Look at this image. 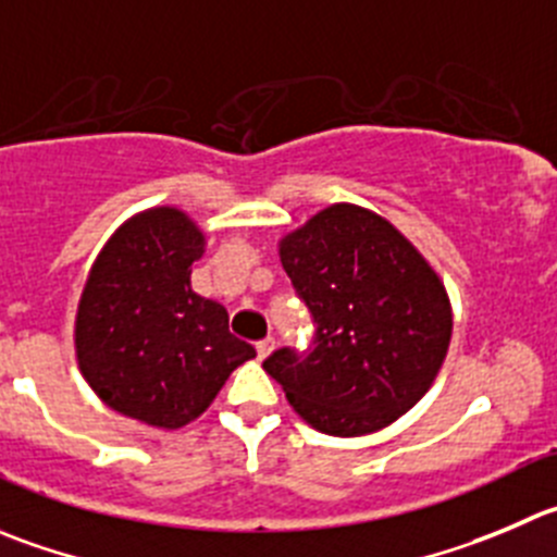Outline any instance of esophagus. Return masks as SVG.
I'll list each match as a JSON object with an SVG mask.
<instances>
[{"label":"esophagus","mask_w":557,"mask_h":557,"mask_svg":"<svg viewBox=\"0 0 557 557\" xmlns=\"http://www.w3.org/2000/svg\"><path fill=\"white\" fill-rule=\"evenodd\" d=\"M273 347H275L273 338H264V342H259L257 344V358H259V361H264V358H268V355L273 352Z\"/></svg>","instance_id":"34e87169"}]
</instances>
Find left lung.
Returning a JSON list of instances; mask_svg holds the SVG:
<instances>
[{"label": "left lung", "instance_id": "obj_1", "mask_svg": "<svg viewBox=\"0 0 557 557\" xmlns=\"http://www.w3.org/2000/svg\"><path fill=\"white\" fill-rule=\"evenodd\" d=\"M278 259L317 322L314 349L262 363L293 410L333 437L372 434L405 416L446 361V284L374 210L336 202L278 240Z\"/></svg>", "mask_w": 557, "mask_h": 557}]
</instances>
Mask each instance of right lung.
Listing matches in <instances>:
<instances>
[{"instance_id": "obj_1", "label": "right lung", "mask_w": 557, "mask_h": 557, "mask_svg": "<svg viewBox=\"0 0 557 557\" xmlns=\"http://www.w3.org/2000/svg\"><path fill=\"white\" fill-rule=\"evenodd\" d=\"M205 246L185 210H141L106 240L78 298V372L103 405L152 429L174 432L202 416L230 374L257 358L230 333L224 306L190 289Z\"/></svg>"}]
</instances>
